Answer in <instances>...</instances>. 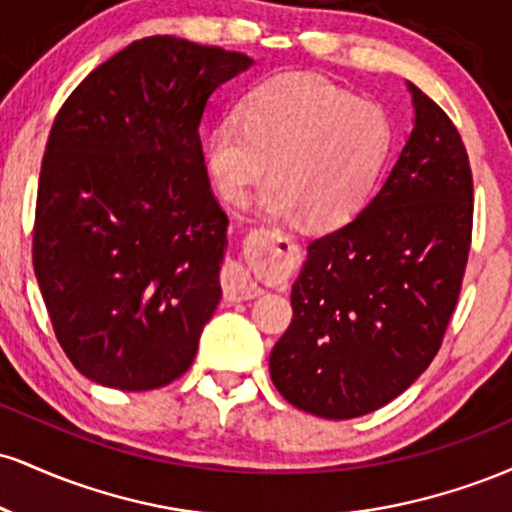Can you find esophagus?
Here are the masks:
<instances>
[{
  "label": "esophagus",
  "instance_id": "34e87169",
  "mask_svg": "<svg viewBox=\"0 0 512 512\" xmlns=\"http://www.w3.org/2000/svg\"><path fill=\"white\" fill-rule=\"evenodd\" d=\"M223 293L228 301H248V298H257L262 293L257 281L252 279L248 267L240 262L228 264L226 274H223Z\"/></svg>",
  "mask_w": 512,
  "mask_h": 512
}]
</instances>
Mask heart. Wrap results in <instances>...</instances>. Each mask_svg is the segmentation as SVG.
<instances>
[{
  "label": "heart",
  "mask_w": 512,
  "mask_h": 512,
  "mask_svg": "<svg viewBox=\"0 0 512 512\" xmlns=\"http://www.w3.org/2000/svg\"><path fill=\"white\" fill-rule=\"evenodd\" d=\"M204 139V166L216 192L243 204L250 187L272 175L260 197L269 219L313 228L349 221L363 207L390 151L385 110L310 74H281L250 88Z\"/></svg>",
  "instance_id": "obj_1"
}]
</instances>
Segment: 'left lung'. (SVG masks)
Wrapping results in <instances>:
<instances>
[{"instance_id": "1", "label": "left lung", "mask_w": 512, "mask_h": 512, "mask_svg": "<svg viewBox=\"0 0 512 512\" xmlns=\"http://www.w3.org/2000/svg\"><path fill=\"white\" fill-rule=\"evenodd\" d=\"M414 127L361 211L308 245L293 320L269 375L293 407L356 419L385 407L438 354L472 240V170L460 132L407 84Z\"/></svg>"}]
</instances>
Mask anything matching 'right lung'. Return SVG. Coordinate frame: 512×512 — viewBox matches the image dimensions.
I'll return each mask as SVG.
<instances>
[{"label":"right lung","mask_w":512,"mask_h":512,"mask_svg":"<svg viewBox=\"0 0 512 512\" xmlns=\"http://www.w3.org/2000/svg\"><path fill=\"white\" fill-rule=\"evenodd\" d=\"M252 64L175 35L134 40L52 125L33 269L57 342L93 383L156 390L195 361L228 248L199 125L216 88Z\"/></svg>","instance_id":"add662e5"}]
</instances>
